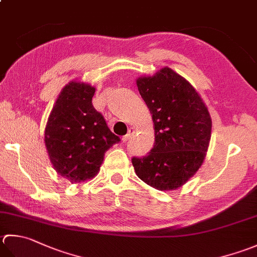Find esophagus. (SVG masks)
I'll return each mask as SVG.
<instances>
[{"mask_svg": "<svg viewBox=\"0 0 257 257\" xmlns=\"http://www.w3.org/2000/svg\"><path fill=\"white\" fill-rule=\"evenodd\" d=\"M136 130H137V129H136L135 127H130L129 130H128V134L125 135V136H123V137H122V142H123V143L128 142V140H129L130 138H132V136L136 133Z\"/></svg>", "mask_w": 257, "mask_h": 257, "instance_id": "esophagus-1", "label": "esophagus"}]
</instances>
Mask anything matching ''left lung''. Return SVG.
Wrapping results in <instances>:
<instances>
[{"instance_id": "1", "label": "left lung", "mask_w": 257, "mask_h": 257, "mask_svg": "<svg viewBox=\"0 0 257 257\" xmlns=\"http://www.w3.org/2000/svg\"><path fill=\"white\" fill-rule=\"evenodd\" d=\"M152 113L155 144L145 157L132 159L136 175L163 192L182 187L207 154L212 118L196 89L168 67L136 80Z\"/></svg>"}]
</instances>
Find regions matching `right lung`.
<instances>
[{
	"label": "right lung",
	"instance_id": "add662e5",
	"mask_svg": "<svg viewBox=\"0 0 257 257\" xmlns=\"http://www.w3.org/2000/svg\"><path fill=\"white\" fill-rule=\"evenodd\" d=\"M95 88L72 80L65 84L50 112L44 143L53 168L71 184L92 179L105 152L120 142L92 105Z\"/></svg>",
	"mask_w": 257,
	"mask_h": 257
}]
</instances>
